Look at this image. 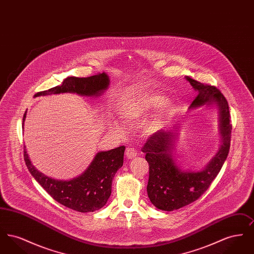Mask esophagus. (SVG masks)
<instances>
[{
	"label": "esophagus",
	"instance_id": "obj_1",
	"mask_svg": "<svg viewBox=\"0 0 254 254\" xmlns=\"http://www.w3.org/2000/svg\"><path fill=\"white\" fill-rule=\"evenodd\" d=\"M126 156L127 159H132L137 156V150L134 147H128L126 150Z\"/></svg>",
	"mask_w": 254,
	"mask_h": 254
}]
</instances>
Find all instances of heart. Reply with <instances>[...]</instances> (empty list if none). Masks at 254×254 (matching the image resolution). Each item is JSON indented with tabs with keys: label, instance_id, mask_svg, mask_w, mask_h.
<instances>
[{
	"label": "heart",
	"instance_id": "obj_1",
	"mask_svg": "<svg viewBox=\"0 0 254 254\" xmlns=\"http://www.w3.org/2000/svg\"><path fill=\"white\" fill-rule=\"evenodd\" d=\"M166 97L151 93H135L125 99L120 107V115L124 124L129 127H134L145 122L148 115L156 109L163 107L161 111L154 115L145 125V130L148 133L158 131L171 111L173 103L171 101L166 102ZM112 129L124 132V126L119 122H112Z\"/></svg>",
	"mask_w": 254,
	"mask_h": 254
}]
</instances>
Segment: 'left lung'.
Returning a JSON list of instances; mask_svg holds the SVG:
<instances>
[{
	"instance_id": "left-lung-1",
	"label": "left lung",
	"mask_w": 254,
	"mask_h": 254,
	"mask_svg": "<svg viewBox=\"0 0 254 254\" xmlns=\"http://www.w3.org/2000/svg\"><path fill=\"white\" fill-rule=\"evenodd\" d=\"M186 80L198 93L190 109L203 106L217 109L221 145L204 168L183 169L172 157L178 127L161 129L147 139L142 149L149 165L147 195L153 205L165 211H172L196 201L215 179L230 151L232 127L226 98L214 86L204 85L189 76Z\"/></svg>"
}]
</instances>
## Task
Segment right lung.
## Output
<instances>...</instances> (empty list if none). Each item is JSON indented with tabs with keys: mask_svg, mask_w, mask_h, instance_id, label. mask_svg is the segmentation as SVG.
<instances>
[{
	"mask_svg": "<svg viewBox=\"0 0 254 254\" xmlns=\"http://www.w3.org/2000/svg\"><path fill=\"white\" fill-rule=\"evenodd\" d=\"M109 77L105 72L87 78L68 77L62 85L39 92L36 97L76 93L80 96L96 98L109 88ZM25 117L26 111L23 118V127ZM125 148L122 145L111 150L98 152L88 168L81 175L70 180H57L39 171L32 165L25 148L24 156L31 175L55 201L73 210L85 213L93 212L107 204L111 194L112 180L124 163Z\"/></svg>",
	"mask_w": 254,
	"mask_h": 254,
	"instance_id": "add662e5",
	"label": "right lung"
}]
</instances>
